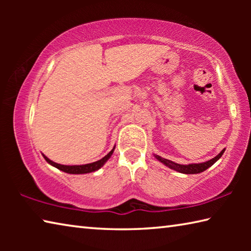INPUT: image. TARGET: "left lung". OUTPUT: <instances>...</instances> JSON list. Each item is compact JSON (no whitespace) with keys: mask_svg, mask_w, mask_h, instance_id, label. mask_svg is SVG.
Wrapping results in <instances>:
<instances>
[{"mask_svg":"<svg viewBox=\"0 0 251 251\" xmlns=\"http://www.w3.org/2000/svg\"><path fill=\"white\" fill-rule=\"evenodd\" d=\"M225 150H223L222 151L219 152V154L214 157V158L206 161V163H201V164H189V165H180V164H176L174 163V161L166 159V158H161L160 156H156V158L158 159L161 163L166 165L171 169H174V171L176 172H179L182 174H199L203 171H206L207 168H209L210 166H212L216 161H217L220 157L223 156Z\"/></svg>","mask_w":251,"mask_h":251,"instance_id":"1","label":"left lung"}]
</instances>
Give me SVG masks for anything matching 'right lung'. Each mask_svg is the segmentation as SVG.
<instances>
[{"mask_svg":"<svg viewBox=\"0 0 251 251\" xmlns=\"http://www.w3.org/2000/svg\"><path fill=\"white\" fill-rule=\"evenodd\" d=\"M113 151H114V148L105 157H103V158L100 159V160L94 161V163L86 164V165H74V166H66V165L56 164L50 159H49L46 156H44V155L43 156H44L45 160L48 161L49 164H50L54 167L58 168L59 171H62V172H65L67 174H87V173L95 172V171H97V169H100L101 166H103V165L105 164V161L107 160L110 156H112Z\"/></svg>","mask_w":251,"mask_h":251,"instance_id":"1","label":"right lung"}]
</instances>
